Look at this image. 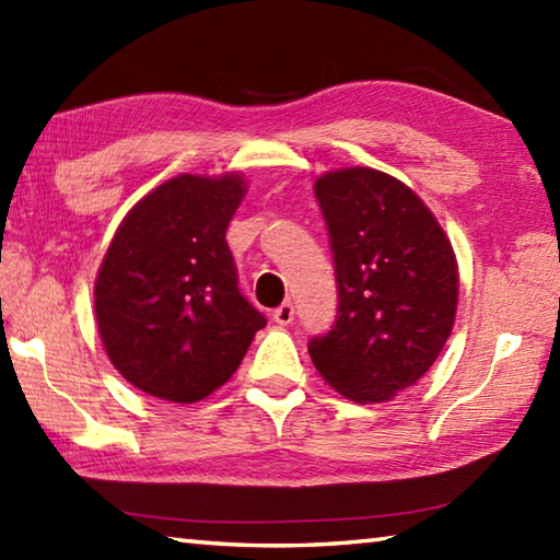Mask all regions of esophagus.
Segmentation results:
<instances>
[{"label": "esophagus", "instance_id": "34e87169", "mask_svg": "<svg viewBox=\"0 0 560 560\" xmlns=\"http://www.w3.org/2000/svg\"><path fill=\"white\" fill-rule=\"evenodd\" d=\"M271 318L277 320L279 326H289L291 320H293V303H281L279 308H273V314H271Z\"/></svg>", "mask_w": 560, "mask_h": 560}]
</instances>
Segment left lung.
<instances>
[{"label":"left lung","mask_w":560,"mask_h":560,"mask_svg":"<svg viewBox=\"0 0 560 560\" xmlns=\"http://www.w3.org/2000/svg\"><path fill=\"white\" fill-rule=\"evenodd\" d=\"M336 261L334 330L308 343L320 377L353 402H387L430 371L452 334L459 269L415 189L373 167L316 179Z\"/></svg>","instance_id":"8db88e82"}]
</instances>
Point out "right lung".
Returning <instances> with one entry per match:
<instances>
[{"instance_id":"right-lung-1","label":"right lung","mask_w":560,"mask_h":560,"mask_svg":"<svg viewBox=\"0 0 560 560\" xmlns=\"http://www.w3.org/2000/svg\"><path fill=\"white\" fill-rule=\"evenodd\" d=\"M244 195L240 173H183L132 205L113 234L93 308L108 360L138 390L200 402L230 381L267 326L236 289L226 244Z\"/></svg>"}]
</instances>
